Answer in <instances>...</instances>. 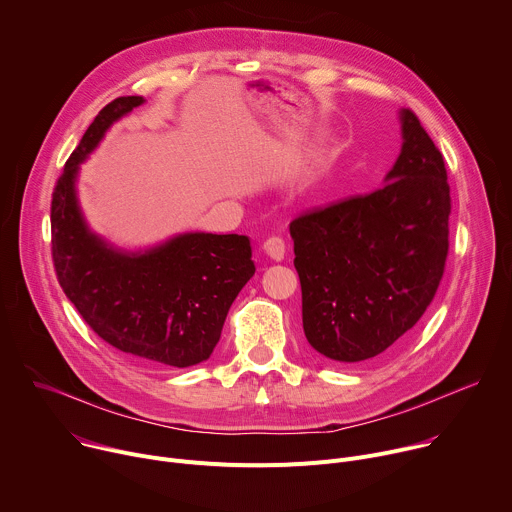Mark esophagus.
<instances>
[{
	"instance_id": "34e87169",
	"label": "esophagus",
	"mask_w": 512,
	"mask_h": 512,
	"mask_svg": "<svg viewBox=\"0 0 512 512\" xmlns=\"http://www.w3.org/2000/svg\"><path fill=\"white\" fill-rule=\"evenodd\" d=\"M263 251L273 259V261H281L285 255V241L281 237H269L263 243Z\"/></svg>"
}]
</instances>
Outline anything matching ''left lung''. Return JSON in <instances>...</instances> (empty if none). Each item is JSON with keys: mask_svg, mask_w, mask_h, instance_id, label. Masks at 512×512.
<instances>
[{"mask_svg": "<svg viewBox=\"0 0 512 512\" xmlns=\"http://www.w3.org/2000/svg\"><path fill=\"white\" fill-rule=\"evenodd\" d=\"M385 184L289 223L302 322L322 356L354 364L399 342L425 314L450 249V184L442 152L411 109Z\"/></svg>", "mask_w": 512, "mask_h": 512, "instance_id": "8db88e82", "label": "left lung"}]
</instances>
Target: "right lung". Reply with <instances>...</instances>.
Wrapping results in <instances>:
<instances>
[{"mask_svg": "<svg viewBox=\"0 0 512 512\" xmlns=\"http://www.w3.org/2000/svg\"><path fill=\"white\" fill-rule=\"evenodd\" d=\"M141 103L119 97L105 105L66 160L50 206L52 261L66 298L99 338L135 360L184 369L212 354L255 263L245 235L186 233L125 253L89 231L75 190L79 164Z\"/></svg>", "mask_w": 512, "mask_h": 512, "instance_id": "1", "label": "right lung"}]
</instances>
